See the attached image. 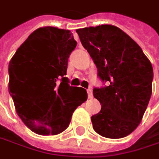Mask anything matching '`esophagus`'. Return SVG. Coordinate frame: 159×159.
Masks as SVG:
<instances>
[{"instance_id":"34e87169","label":"esophagus","mask_w":159,"mask_h":159,"mask_svg":"<svg viewBox=\"0 0 159 159\" xmlns=\"http://www.w3.org/2000/svg\"><path fill=\"white\" fill-rule=\"evenodd\" d=\"M87 93H88V98H89V99H92L93 96V91H92L91 89H88V90H87Z\"/></svg>"}]
</instances>
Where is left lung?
<instances>
[{
  "label": "left lung",
  "mask_w": 159,
  "mask_h": 159,
  "mask_svg": "<svg viewBox=\"0 0 159 159\" xmlns=\"http://www.w3.org/2000/svg\"><path fill=\"white\" fill-rule=\"evenodd\" d=\"M80 41L107 86L94 88L102 106L91 117L94 131L119 139L142 122L152 93L153 68L142 48L117 26L101 25L76 29Z\"/></svg>",
  "instance_id": "1"
}]
</instances>
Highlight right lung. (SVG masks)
<instances>
[{
	"instance_id": "obj_1",
	"label": "right lung",
	"mask_w": 159,
	"mask_h": 159,
	"mask_svg": "<svg viewBox=\"0 0 159 159\" xmlns=\"http://www.w3.org/2000/svg\"><path fill=\"white\" fill-rule=\"evenodd\" d=\"M76 47L69 30L53 26L34 31L9 64V93L25 125L40 135L59 134L70 124L86 90L68 84L67 60Z\"/></svg>"
}]
</instances>
